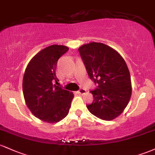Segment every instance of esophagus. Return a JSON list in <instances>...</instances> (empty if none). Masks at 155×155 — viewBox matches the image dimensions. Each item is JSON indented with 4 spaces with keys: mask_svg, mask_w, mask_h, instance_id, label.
<instances>
[{
    "mask_svg": "<svg viewBox=\"0 0 155 155\" xmlns=\"http://www.w3.org/2000/svg\"><path fill=\"white\" fill-rule=\"evenodd\" d=\"M85 92H86V90H84V88H80L79 90H78V93L81 94V95H83V94H84Z\"/></svg>",
    "mask_w": 155,
    "mask_h": 155,
    "instance_id": "34e87169",
    "label": "esophagus"
}]
</instances>
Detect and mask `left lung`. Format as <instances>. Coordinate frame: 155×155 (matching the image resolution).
Segmentation results:
<instances>
[{"mask_svg": "<svg viewBox=\"0 0 155 155\" xmlns=\"http://www.w3.org/2000/svg\"><path fill=\"white\" fill-rule=\"evenodd\" d=\"M79 51L89 77L97 85L90 91L93 101L87 105L91 114L111 120L123 111L132 92L130 75L122 56L102 43L84 44Z\"/></svg>", "mask_w": 155, "mask_h": 155, "instance_id": "left-lung-1", "label": "left lung"}]
</instances>
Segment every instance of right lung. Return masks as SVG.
<instances>
[{
	"mask_svg": "<svg viewBox=\"0 0 155 155\" xmlns=\"http://www.w3.org/2000/svg\"><path fill=\"white\" fill-rule=\"evenodd\" d=\"M68 49L63 45L42 49L28 63L23 77V95L28 108L35 117L49 123L65 118L74 98L72 92L57 85V64Z\"/></svg>",
	"mask_w": 155,
	"mask_h": 155,
	"instance_id": "right-lung-1",
	"label": "right lung"
}]
</instances>
